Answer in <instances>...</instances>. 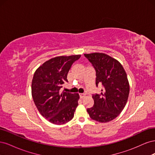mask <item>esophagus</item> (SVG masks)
Instances as JSON below:
<instances>
[{
    "label": "esophagus",
    "mask_w": 155,
    "mask_h": 155,
    "mask_svg": "<svg viewBox=\"0 0 155 155\" xmlns=\"http://www.w3.org/2000/svg\"><path fill=\"white\" fill-rule=\"evenodd\" d=\"M79 96H80V97L81 98V99H82V98H83L84 97H85V94H79Z\"/></svg>",
    "instance_id": "1"
}]
</instances>
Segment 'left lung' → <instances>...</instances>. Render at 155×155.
<instances>
[{"label":"left lung","mask_w":155,"mask_h":155,"mask_svg":"<svg viewBox=\"0 0 155 155\" xmlns=\"http://www.w3.org/2000/svg\"><path fill=\"white\" fill-rule=\"evenodd\" d=\"M96 70V85L101 83L100 94L92 95L94 104L87 109L91 118L100 123L113 120L123 110L129 94L127 76L118 60L104 53L85 54Z\"/></svg>","instance_id":"1"}]
</instances>
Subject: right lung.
Returning a JSON list of instances; mask_svg holds the SVG:
<instances>
[{"instance_id":"right-lung-1","label":"right lung","mask_w":155,"mask_h":155,"mask_svg":"<svg viewBox=\"0 0 155 155\" xmlns=\"http://www.w3.org/2000/svg\"><path fill=\"white\" fill-rule=\"evenodd\" d=\"M81 55L58 56L37 68L31 81V95L40 114L50 123L61 125L74 116L78 105V94L60 92L74 61Z\"/></svg>"}]
</instances>
